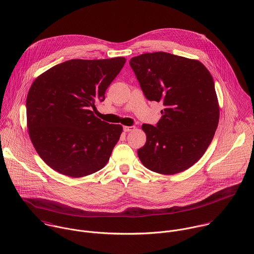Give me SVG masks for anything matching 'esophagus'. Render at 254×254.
<instances>
[{
	"mask_svg": "<svg viewBox=\"0 0 254 254\" xmlns=\"http://www.w3.org/2000/svg\"><path fill=\"white\" fill-rule=\"evenodd\" d=\"M135 128V127H124V131H126V132H127V131H131V130H133Z\"/></svg>",
	"mask_w": 254,
	"mask_h": 254,
	"instance_id": "34e87169",
	"label": "esophagus"
}]
</instances>
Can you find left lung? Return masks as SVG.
Instances as JSON below:
<instances>
[{
	"label": "left lung",
	"instance_id": "1",
	"mask_svg": "<svg viewBox=\"0 0 254 254\" xmlns=\"http://www.w3.org/2000/svg\"><path fill=\"white\" fill-rule=\"evenodd\" d=\"M129 64L145 97L164 105L156 127H141L146 134L137 150L141 163L163 175L187 170L208 149L220 120L210 71L199 60L162 51L132 57Z\"/></svg>",
	"mask_w": 254,
	"mask_h": 254
}]
</instances>
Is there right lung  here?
Returning a JSON list of instances; mask_svg holds the SVG:
<instances>
[{
    "mask_svg": "<svg viewBox=\"0 0 254 254\" xmlns=\"http://www.w3.org/2000/svg\"><path fill=\"white\" fill-rule=\"evenodd\" d=\"M126 63L125 57L71 59L40 74L26 97V127L41 159L65 176L101 170L123 132L92 111Z\"/></svg>",
    "mask_w": 254,
    "mask_h": 254,
    "instance_id": "add662e5",
    "label": "right lung"
}]
</instances>
